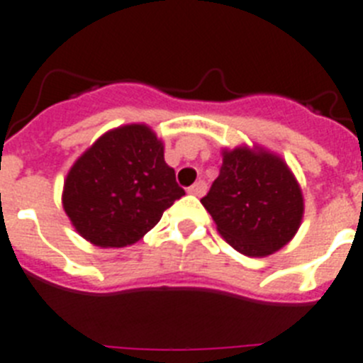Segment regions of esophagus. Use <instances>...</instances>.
Returning a JSON list of instances; mask_svg holds the SVG:
<instances>
[{
    "label": "esophagus",
    "mask_w": 363,
    "mask_h": 363,
    "mask_svg": "<svg viewBox=\"0 0 363 363\" xmlns=\"http://www.w3.org/2000/svg\"><path fill=\"white\" fill-rule=\"evenodd\" d=\"M206 189H207L206 182H202V179H198L196 184L191 185V187H189L187 191H189V193H191V194H194V196H202V194L206 193Z\"/></svg>",
    "instance_id": "34e87169"
}]
</instances>
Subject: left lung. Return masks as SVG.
Returning <instances> with one entry per match:
<instances>
[{
	"instance_id": "obj_1",
	"label": "left lung",
	"mask_w": 363,
	"mask_h": 363,
	"mask_svg": "<svg viewBox=\"0 0 363 363\" xmlns=\"http://www.w3.org/2000/svg\"><path fill=\"white\" fill-rule=\"evenodd\" d=\"M220 235L237 252L266 257L296 235L303 196L286 163L268 152H224L218 178L202 198Z\"/></svg>"
}]
</instances>
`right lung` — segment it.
<instances>
[{
  "label": "right lung",
  "mask_w": 363,
  "mask_h": 363,
  "mask_svg": "<svg viewBox=\"0 0 363 363\" xmlns=\"http://www.w3.org/2000/svg\"><path fill=\"white\" fill-rule=\"evenodd\" d=\"M185 191L150 128L128 125L95 141L71 167L64 209L86 240L102 247L138 242Z\"/></svg>",
  "instance_id": "obj_1"
}]
</instances>
